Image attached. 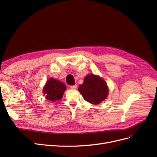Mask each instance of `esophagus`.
I'll list each match as a JSON object with an SVG mask.
<instances>
[{
    "instance_id": "obj_1",
    "label": "esophagus",
    "mask_w": 157,
    "mask_h": 157,
    "mask_svg": "<svg viewBox=\"0 0 157 157\" xmlns=\"http://www.w3.org/2000/svg\"><path fill=\"white\" fill-rule=\"evenodd\" d=\"M71 89H73V90H76L77 88V86L75 84V85H73V86H71Z\"/></svg>"
}]
</instances>
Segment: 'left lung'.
Wrapping results in <instances>:
<instances>
[{
  "mask_svg": "<svg viewBox=\"0 0 157 157\" xmlns=\"http://www.w3.org/2000/svg\"><path fill=\"white\" fill-rule=\"evenodd\" d=\"M78 90L84 100L94 105H97L105 100L109 94L105 80L93 74H89L84 78V82L80 85Z\"/></svg>",
  "mask_w": 157,
  "mask_h": 157,
  "instance_id": "left-lung-1",
  "label": "left lung"
}]
</instances>
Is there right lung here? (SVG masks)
I'll return each instance as SVG.
<instances>
[{
	"instance_id": "add662e5",
	"label": "right lung",
	"mask_w": 157,
	"mask_h": 157,
	"mask_svg": "<svg viewBox=\"0 0 157 157\" xmlns=\"http://www.w3.org/2000/svg\"><path fill=\"white\" fill-rule=\"evenodd\" d=\"M66 86L64 83L53 78H50L43 88V93L46 99L52 101L60 100L63 98Z\"/></svg>"
}]
</instances>
